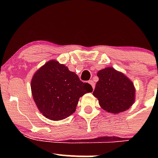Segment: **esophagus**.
<instances>
[{
  "instance_id": "obj_1",
  "label": "esophagus",
  "mask_w": 158,
  "mask_h": 158,
  "mask_svg": "<svg viewBox=\"0 0 158 158\" xmlns=\"http://www.w3.org/2000/svg\"><path fill=\"white\" fill-rule=\"evenodd\" d=\"M88 83L91 85L92 88H93V89H94V87H95V83H94V81L93 80H90L89 81H88Z\"/></svg>"
}]
</instances>
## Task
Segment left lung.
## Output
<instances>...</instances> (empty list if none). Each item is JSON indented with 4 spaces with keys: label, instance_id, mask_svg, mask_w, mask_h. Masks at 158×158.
Listing matches in <instances>:
<instances>
[{
    "label": "left lung",
    "instance_id": "left-lung-1",
    "mask_svg": "<svg viewBox=\"0 0 158 158\" xmlns=\"http://www.w3.org/2000/svg\"><path fill=\"white\" fill-rule=\"evenodd\" d=\"M99 81L93 95L103 110L111 114H119L128 110L135 102L134 83L122 72L113 68L98 71Z\"/></svg>",
    "mask_w": 158,
    "mask_h": 158
}]
</instances>
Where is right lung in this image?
Returning a JSON list of instances; mask_svg holds the SVG:
<instances>
[{
    "label": "right lung",
    "instance_id": "obj_1",
    "mask_svg": "<svg viewBox=\"0 0 158 158\" xmlns=\"http://www.w3.org/2000/svg\"><path fill=\"white\" fill-rule=\"evenodd\" d=\"M31 90L39 111L46 118L58 121L73 114L79 98L93 88L64 64L50 60L34 73Z\"/></svg>",
    "mask_w": 158,
    "mask_h": 158
}]
</instances>
